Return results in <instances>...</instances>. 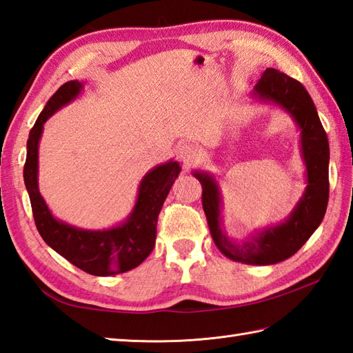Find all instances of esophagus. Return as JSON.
Listing matches in <instances>:
<instances>
[{
  "instance_id": "34e87169",
  "label": "esophagus",
  "mask_w": 353,
  "mask_h": 353,
  "mask_svg": "<svg viewBox=\"0 0 353 353\" xmlns=\"http://www.w3.org/2000/svg\"><path fill=\"white\" fill-rule=\"evenodd\" d=\"M177 157H181L183 162H191L199 157L197 148L188 142H182V144L177 145Z\"/></svg>"
}]
</instances>
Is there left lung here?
Wrapping results in <instances>:
<instances>
[{
	"label": "left lung",
	"mask_w": 353,
	"mask_h": 353,
	"mask_svg": "<svg viewBox=\"0 0 353 353\" xmlns=\"http://www.w3.org/2000/svg\"><path fill=\"white\" fill-rule=\"evenodd\" d=\"M254 91L262 100H272L287 109L302 129V153L308 171V186L290 219L268 228L256 238L234 244L220 228V192L212 177L196 172L203 186V209L215 245L228 258L252 265L277 264L292 256L308 241L323 220L329 199V144L316 106L301 81L267 68Z\"/></svg>",
	"instance_id": "8db88e82"
}]
</instances>
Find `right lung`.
<instances>
[{
    "instance_id": "1",
    "label": "right lung",
    "mask_w": 353,
    "mask_h": 353,
    "mask_svg": "<svg viewBox=\"0 0 353 353\" xmlns=\"http://www.w3.org/2000/svg\"><path fill=\"white\" fill-rule=\"evenodd\" d=\"M80 89L81 85L77 80L66 81L59 88L30 130L24 163L26 188L36 228L52 250L89 274L112 276L125 273L138 267L152 253L156 241L157 216L181 172V167L177 162H168L148 172L141 182L137 206L123 226L94 232L71 228L52 219L37 190V144L43 123L63 104L71 101Z\"/></svg>"
}]
</instances>
